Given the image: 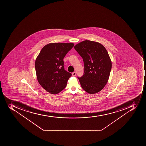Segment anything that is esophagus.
Listing matches in <instances>:
<instances>
[{"label": "esophagus", "instance_id": "obj_1", "mask_svg": "<svg viewBox=\"0 0 146 146\" xmlns=\"http://www.w3.org/2000/svg\"><path fill=\"white\" fill-rule=\"evenodd\" d=\"M76 72H72V76H74H74H76Z\"/></svg>", "mask_w": 146, "mask_h": 146}]
</instances>
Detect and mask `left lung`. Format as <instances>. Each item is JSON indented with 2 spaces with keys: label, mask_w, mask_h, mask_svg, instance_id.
Listing matches in <instances>:
<instances>
[{
  "label": "left lung",
  "mask_w": 146,
  "mask_h": 146,
  "mask_svg": "<svg viewBox=\"0 0 146 146\" xmlns=\"http://www.w3.org/2000/svg\"><path fill=\"white\" fill-rule=\"evenodd\" d=\"M74 49L84 62V75L78 77L82 88L90 94L98 93L107 84L111 69L107 50L100 43L88 40L78 44Z\"/></svg>",
  "instance_id": "8db88e82"
}]
</instances>
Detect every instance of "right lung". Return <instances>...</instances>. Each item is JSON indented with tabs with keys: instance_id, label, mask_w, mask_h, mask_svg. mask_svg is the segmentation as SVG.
<instances>
[{
	"instance_id": "add662e5",
	"label": "right lung",
	"mask_w": 146,
	"mask_h": 146,
	"mask_svg": "<svg viewBox=\"0 0 146 146\" xmlns=\"http://www.w3.org/2000/svg\"><path fill=\"white\" fill-rule=\"evenodd\" d=\"M74 46L72 43H52L41 50L36 59L38 82L46 91L56 94L64 90L72 74L64 68L63 58Z\"/></svg>"
}]
</instances>
